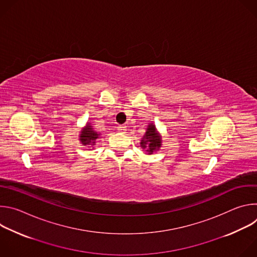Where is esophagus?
Wrapping results in <instances>:
<instances>
[{
  "instance_id": "esophagus-1",
  "label": "esophagus",
  "mask_w": 257,
  "mask_h": 257,
  "mask_svg": "<svg viewBox=\"0 0 257 257\" xmlns=\"http://www.w3.org/2000/svg\"><path fill=\"white\" fill-rule=\"evenodd\" d=\"M126 129H127L126 125H121V126L118 127V130H119L120 132H124V131H126Z\"/></svg>"
}]
</instances>
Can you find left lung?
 Here are the masks:
<instances>
[{"label":"left lung","mask_w":257,"mask_h":257,"mask_svg":"<svg viewBox=\"0 0 257 257\" xmlns=\"http://www.w3.org/2000/svg\"><path fill=\"white\" fill-rule=\"evenodd\" d=\"M161 136H159V134L156 131V127L151 124L148 127V131L145 132V135L143 136V139L141 140L140 144L142 145L143 149H146L149 152V155L153 154L154 151L159 150L161 148Z\"/></svg>","instance_id":"1"}]
</instances>
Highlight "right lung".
I'll return each instance as SVG.
<instances>
[{"label": "right lung", "mask_w": 257, "mask_h": 257, "mask_svg": "<svg viewBox=\"0 0 257 257\" xmlns=\"http://www.w3.org/2000/svg\"><path fill=\"white\" fill-rule=\"evenodd\" d=\"M98 136H99V134L97 132H95L91 128V126H89V124H87V126L81 131L80 141L84 145H94L95 140L98 138Z\"/></svg>", "instance_id": "1"}]
</instances>
